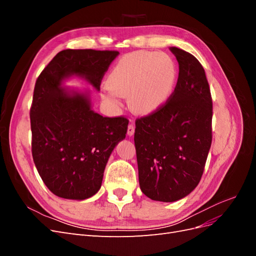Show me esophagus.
Returning <instances> with one entry per match:
<instances>
[{"mask_svg": "<svg viewBox=\"0 0 256 256\" xmlns=\"http://www.w3.org/2000/svg\"><path fill=\"white\" fill-rule=\"evenodd\" d=\"M134 129H136V126H134V124H132V122H130L129 125H128V129H127V134L129 136H132L134 134Z\"/></svg>", "mask_w": 256, "mask_h": 256, "instance_id": "obj_1", "label": "esophagus"}]
</instances>
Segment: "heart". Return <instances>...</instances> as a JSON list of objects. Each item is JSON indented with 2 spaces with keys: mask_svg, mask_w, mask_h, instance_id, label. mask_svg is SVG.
Segmentation results:
<instances>
[{
  "mask_svg": "<svg viewBox=\"0 0 256 256\" xmlns=\"http://www.w3.org/2000/svg\"><path fill=\"white\" fill-rule=\"evenodd\" d=\"M177 70L174 60L162 52L136 51L122 58L108 78L104 98L113 106L120 96L128 97L134 111L148 114L158 110L171 97Z\"/></svg>",
  "mask_w": 256,
  "mask_h": 256,
  "instance_id": "heart-1",
  "label": "heart"
}]
</instances>
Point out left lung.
<instances>
[{"instance_id": "obj_1", "label": "left lung", "mask_w": 256, "mask_h": 256, "mask_svg": "<svg viewBox=\"0 0 256 256\" xmlns=\"http://www.w3.org/2000/svg\"><path fill=\"white\" fill-rule=\"evenodd\" d=\"M180 65L168 102L136 120L138 182L146 196L174 202L188 196L202 178L212 140V99L196 58L170 48Z\"/></svg>"}]
</instances>
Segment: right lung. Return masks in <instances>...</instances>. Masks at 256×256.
Masks as SVG:
<instances>
[{
    "mask_svg": "<svg viewBox=\"0 0 256 256\" xmlns=\"http://www.w3.org/2000/svg\"><path fill=\"white\" fill-rule=\"evenodd\" d=\"M118 51L67 49L58 52L38 76L30 109L32 156L48 189L60 198L85 200L102 187L114 147L125 138V116L104 118L88 97L70 95L60 82L76 74L97 90Z\"/></svg>",
    "mask_w": 256,
    "mask_h": 256,
    "instance_id": "obj_1",
    "label": "right lung"
}]
</instances>
